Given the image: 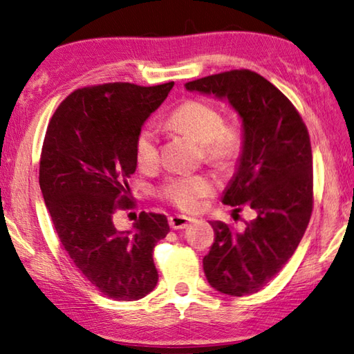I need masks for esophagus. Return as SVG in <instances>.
Returning a JSON list of instances; mask_svg holds the SVG:
<instances>
[{
    "label": "esophagus",
    "mask_w": 354,
    "mask_h": 354,
    "mask_svg": "<svg viewBox=\"0 0 354 354\" xmlns=\"http://www.w3.org/2000/svg\"><path fill=\"white\" fill-rule=\"evenodd\" d=\"M192 221H194V218L185 217V215H173V217L169 218V223L173 230H184Z\"/></svg>",
    "instance_id": "obj_1"
}]
</instances>
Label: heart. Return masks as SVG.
Returning <instances> with one entry per match:
<instances>
[{
  "label": "heart",
  "mask_w": 354,
  "mask_h": 354,
  "mask_svg": "<svg viewBox=\"0 0 354 354\" xmlns=\"http://www.w3.org/2000/svg\"><path fill=\"white\" fill-rule=\"evenodd\" d=\"M167 124L170 128L194 137L201 143L207 162L217 167L234 164L243 149V134L236 123L225 122L223 115L212 103L189 98L173 111ZM134 156L140 169H153L159 162V140L156 131L142 128L134 142ZM215 190L211 176H170L158 187V195L183 211H196L201 200Z\"/></svg>",
  "instance_id": "1"
}]
</instances>
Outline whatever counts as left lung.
I'll return each mask as SVG.
<instances>
[{
  "label": "left lung",
  "instance_id": "obj_1",
  "mask_svg": "<svg viewBox=\"0 0 354 354\" xmlns=\"http://www.w3.org/2000/svg\"><path fill=\"white\" fill-rule=\"evenodd\" d=\"M192 92L226 98L243 123V149L225 205L256 218L234 231L212 221L214 243L203 259L214 289L251 295L281 272L306 231L314 207L313 151L306 124L289 98L251 70H230L185 82Z\"/></svg>",
  "mask_w": 354,
  "mask_h": 354
}]
</instances>
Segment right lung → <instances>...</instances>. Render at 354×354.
<instances>
[{"instance_id":"obj_1","label":"right lung","mask_w":354,"mask_h":354,"mask_svg":"<svg viewBox=\"0 0 354 354\" xmlns=\"http://www.w3.org/2000/svg\"><path fill=\"white\" fill-rule=\"evenodd\" d=\"M173 82H109L71 92L48 124L39 183L59 241L87 281L117 301H136L158 284L153 250L169 234L164 214L140 212L134 231L113 215L136 207L128 178L136 137Z\"/></svg>"}]
</instances>
